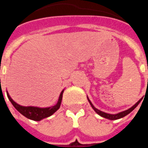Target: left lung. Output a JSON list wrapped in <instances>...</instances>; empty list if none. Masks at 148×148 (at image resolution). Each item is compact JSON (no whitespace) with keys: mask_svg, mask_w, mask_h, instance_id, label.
I'll return each mask as SVG.
<instances>
[{"mask_svg":"<svg viewBox=\"0 0 148 148\" xmlns=\"http://www.w3.org/2000/svg\"><path fill=\"white\" fill-rule=\"evenodd\" d=\"M88 98V97H87ZM88 101H89V102H90V106H92V108L93 109V110L96 112L97 113L98 115H100L101 116H102V117L104 118H106V119H109V120H111V121H115V120H118V119H121V118L124 117V116H127V114H129L132 111V110H134V109H136L137 107V106L140 104V102L141 101V99L138 101V102H136L135 105H134L132 107H131L130 109H127V110H125V111H123V112H119V113H116V114H110V113H106V112H102L101 111V110H99V109H96L94 106H93V105L92 104V102L90 101V100L88 98Z\"/></svg>","mask_w":148,"mask_h":148,"instance_id":"1","label":"left lung"}]
</instances>
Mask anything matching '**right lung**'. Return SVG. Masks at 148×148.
<instances>
[{
  "label": "right lung",
  "mask_w": 148,
  "mask_h": 148,
  "mask_svg": "<svg viewBox=\"0 0 148 148\" xmlns=\"http://www.w3.org/2000/svg\"><path fill=\"white\" fill-rule=\"evenodd\" d=\"M63 91H64V90H62L61 93H60L57 104L54 106L47 107V108H39V107H35V106H20L19 104L15 102L12 99L11 97L9 96L8 92H7V96H8V98L9 99V101L12 104V106L15 107V109H16L19 112H21L23 116H24L25 117L28 118V119H30V120H32V121H39L42 120V119H44V118L49 117L50 116L54 114L55 112L60 108Z\"/></svg>",
  "instance_id": "right-lung-1"
}]
</instances>
